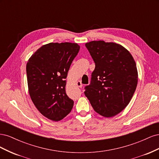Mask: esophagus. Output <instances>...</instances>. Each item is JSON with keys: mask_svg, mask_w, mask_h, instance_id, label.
Returning <instances> with one entry per match:
<instances>
[{"mask_svg": "<svg viewBox=\"0 0 159 159\" xmlns=\"http://www.w3.org/2000/svg\"><path fill=\"white\" fill-rule=\"evenodd\" d=\"M76 85H77V86H78L79 88H82V86H83V85H82V84H81V82L80 81H78L76 82Z\"/></svg>", "mask_w": 159, "mask_h": 159, "instance_id": "obj_1", "label": "esophagus"}]
</instances>
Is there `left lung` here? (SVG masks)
I'll use <instances>...</instances> for the list:
<instances>
[{
  "label": "left lung",
  "instance_id": "obj_1",
  "mask_svg": "<svg viewBox=\"0 0 159 159\" xmlns=\"http://www.w3.org/2000/svg\"><path fill=\"white\" fill-rule=\"evenodd\" d=\"M80 48L76 43H49L38 49L27 62L31 99L38 110L52 121L63 119L73 108L74 101L66 93L65 79Z\"/></svg>",
  "mask_w": 159,
  "mask_h": 159
}]
</instances>
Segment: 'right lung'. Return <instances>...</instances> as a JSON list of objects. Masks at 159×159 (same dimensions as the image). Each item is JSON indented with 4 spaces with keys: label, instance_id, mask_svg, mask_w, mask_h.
I'll use <instances>...</instances> for the list:
<instances>
[{
    "label": "right lung",
    "instance_id": "1",
    "mask_svg": "<svg viewBox=\"0 0 159 159\" xmlns=\"http://www.w3.org/2000/svg\"><path fill=\"white\" fill-rule=\"evenodd\" d=\"M95 64L84 93L93 109L112 117L127 107L135 91L138 73L132 55L121 45L103 40L85 44Z\"/></svg>",
    "mask_w": 159,
    "mask_h": 159
}]
</instances>
